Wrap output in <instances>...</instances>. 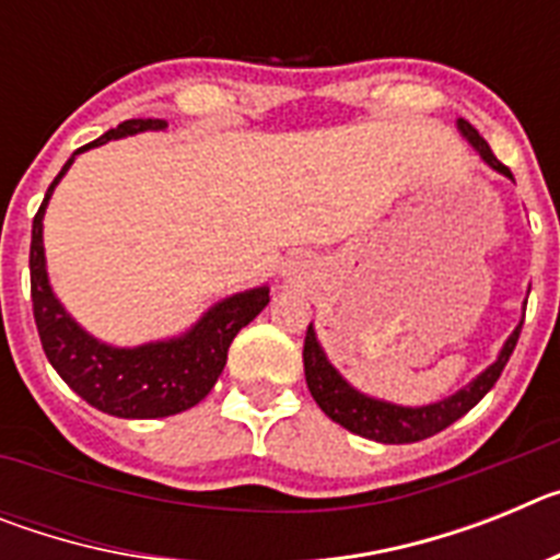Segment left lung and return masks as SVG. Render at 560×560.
<instances>
[{"label": "left lung", "instance_id": "left-lung-1", "mask_svg": "<svg viewBox=\"0 0 560 560\" xmlns=\"http://www.w3.org/2000/svg\"><path fill=\"white\" fill-rule=\"evenodd\" d=\"M459 131L468 137L474 148L479 151L488 165L493 171L504 173L508 179H513L511 167L502 165V162L493 156L491 145L479 137L477 128L468 120L457 122ZM524 325V323H522ZM522 325L511 334V339L504 341L502 355L493 361L491 368L485 370L477 381H471L468 387L459 389L452 398L440 400V404H429V407H395V404H384V400H373L368 395L355 393L353 387H348L341 375L325 359L319 341H316L314 328L308 325V334H305L303 345V364H305V381H308V389L314 395V400L319 404L325 415L330 420H336L339 427H345L348 432L361 434V438L378 440V443H418V440H427L432 434L443 432L454 423V420L463 418L468 409H474L479 400L488 395V389L493 387L502 375L504 364L511 359L513 348H516L518 334H522Z\"/></svg>", "mask_w": 560, "mask_h": 560}]
</instances>
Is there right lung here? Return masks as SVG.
Here are the masks:
<instances>
[{
	"instance_id": "add662e5",
	"label": "right lung",
	"mask_w": 560,
	"mask_h": 560,
	"mask_svg": "<svg viewBox=\"0 0 560 560\" xmlns=\"http://www.w3.org/2000/svg\"><path fill=\"white\" fill-rule=\"evenodd\" d=\"M165 126V120H151V117L126 120L97 137L95 142L78 148L75 153L126 137V133ZM72 160L61 167V173L49 185L36 219H33V241H30V296H33V316H36L44 353L56 373L67 381L69 389H75L86 404L101 412L137 420L185 412V409L196 407L201 398H207V393L215 387L226 364V350H230L232 339L269 305V289H252L230 296L212 311H207L205 319L190 334L182 339L160 341V345L114 350L83 334L49 291L42 246L44 207Z\"/></svg>"
}]
</instances>
